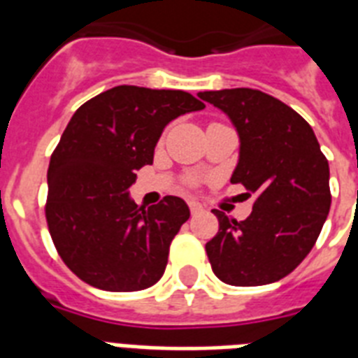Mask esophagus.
Listing matches in <instances>:
<instances>
[{
    "label": "esophagus",
    "instance_id": "1",
    "mask_svg": "<svg viewBox=\"0 0 358 358\" xmlns=\"http://www.w3.org/2000/svg\"><path fill=\"white\" fill-rule=\"evenodd\" d=\"M189 210H191V213H193V215H199V213L204 212V208H202L201 204H199V202H195V201L189 202Z\"/></svg>",
    "mask_w": 358,
    "mask_h": 358
}]
</instances>
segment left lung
<instances>
[{"label":"left lung","instance_id":"left-lung-1","mask_svg":"<svg viewBox=\"0 0 358 358\" xmlns=\"http://www.w3.org/2000/svg\"><path fill=\"white\" fill-rule=\"evenodd\" d=\"M199 98L221 109L238 131L230 182L255 196L245 221L213 210L219 232L206 243L208 260L215 277L232 286L277 282L305 260L327 219V157L310 124L266 92L223 89Z\"/></svg>","mask_w":358,"mask_h":358}]
</instances>
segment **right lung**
<instances>
[{"mask_svg": "<svg viewBox=\"0 0 358 358\" xmlns=\"http://www.w3.org/2000/svg\"><path fill=\"white\" fill-rule=\"evenodd\" d=\"M201 109L189 92L119 85L72 115L48 167L46 219L59 256L83 282L137 292L162 278L189 206L180 196L137 206L129 187L154 162L165 126Z\"/></svg>", "mask_w": 358, "mask_h": 358, "instance_id": "right-lung-1", "label": "right lung"}]
</instances>
